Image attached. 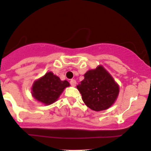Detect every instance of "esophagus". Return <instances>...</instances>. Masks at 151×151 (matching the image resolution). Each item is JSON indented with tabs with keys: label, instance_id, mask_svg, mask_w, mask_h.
<instances>
[{
	"label": "esophagus",
	"instance_id": "esophagus-1",
	"mask_svg": "<svg viewBox=\"0 0 151 151\" xmlns=\"http://www.w3.org/2000/svg\"><path fill=\"white\" fill-rule=\"evenodd\" d=\"M70 85L72 86H76V81L75 80V79H71L70 81Z\"/></svg>",
	"mask_w": 151,
	"mask_h": 151
}]
</instances>
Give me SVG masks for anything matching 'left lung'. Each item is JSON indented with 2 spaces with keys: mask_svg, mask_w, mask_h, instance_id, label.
I'll use <instances>...</instances> for the list:
<instances>
[{
  "mask_svg": "<svg viewBox=\"0 0 151 151\" xmlns=\"http://www.w3.org/2000/svg\"><path fill=\"white\" fill-rule=\"evenodd\" d=\"M77 89L84 104L96 111L111 106L119 94L118 84L101 65L88 70Z\"/></svg>",
  "mask_w": 151,
  "mask_h": 151,
  "instance_id": "left-lung-1",
  "label": "left lung"
}]
</instances>
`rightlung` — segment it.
<instances>
[{
    "label": "right lung",
    "instance_id": "obj_1",
    "mask_svg": "<svg viewBox=\"0 0 151 151\" xmlns=\"http://www.w3.org/2000/svg\"><path fill=\"white\" fill-rule=\"evenodd\" d=\"M69 86L68 81H61L53 73L48 72L34 81L31 94L38 101L45 105H50L57 101L64 89Z\"/></svg>",
    "mask_w": 151,
    "mask_h": 151
}]
</instances>
